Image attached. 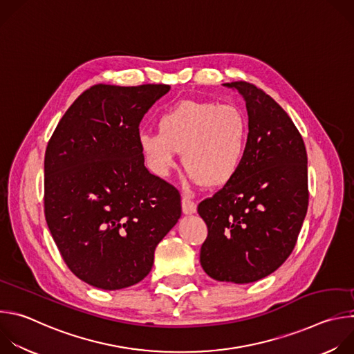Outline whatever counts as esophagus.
Wrapping results in <instances>:
<instances>
[{"label": "esophagus", "mask_w": 354, "mask_h": 354, "mask_svg": "<svg viewBox=\"0 0 354 354\" xmlns=\"http://www.w3.org/2000/svg\"><path fill=\"white\" fill-rule=\"evenodd\" d=\"M196 210H197V206H196L194 201L190 200L189 197L183 196L182 197V212L185 214H193V213H196Z\"/></svg>", "instance_id": "obj_1"}]
</instances>
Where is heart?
I'll return each mask as SVG.
<instances>
[{"label": "heart", "instance_id": "1", "mask_svg": "<svg viewBox=\"0 0 354 354\" xmlns=\"http://www.w3.org/2000/svg\"><path fill=\"white\" fill-rule=\"evenodd\" d=\"M157 131L138 136L140 153L148 169L167 178L182 153V165L190 182L218 187L241 168L248 144V119L232 104L180 100L164 109Z\"/></svg>", "mask_w": 354, "mask_h": 354}]
</instances>
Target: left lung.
Masks as SVG:
<instances>
[{
    "instance_id": "1",
    "label": "left lung",
    "mask_w": 354,
    "mask_h": 354,
    "mask_svg": "<svg viewBox=\"0 0 354 354\" xmlns=\"http://www.w3.org/2000/svg\"><path fill=\"white\" fill-rule=\"evenodd\" d=\"M224 85L245 99L248 144L236 175L197 206L209 230L200 263L214 280L246 284L277 270L295 246L308 209L307 151L266 92L245 81Z\"/></svg>"
}]
</instances>
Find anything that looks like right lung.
I'll return each mask as SVG.
<instances>
[{
    "instance_id": "1",
    "label": "right lung",
    "mask_w": 354,
    "mask_h": 354,
    "mask_svg": "<svg viewBox=\"0 0 354 354\" xmlns=\"http://www.w3.org/2000/svg\"><path fill=\"white\" fill-rule=\"evenodd\" d=\"M171 89L97 84L59 122L44 154V216L68 269L120 290L141 281L182 214L179 192L149 174L138 124Z\"/></svg>"
}]
</instances>
